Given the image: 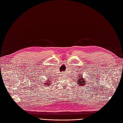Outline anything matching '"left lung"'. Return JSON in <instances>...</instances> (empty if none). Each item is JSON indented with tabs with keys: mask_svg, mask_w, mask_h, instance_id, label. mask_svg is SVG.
Segmentation results:
<instances>
[{
	"mask_svg": "<svg viewBox=\"0 0 123 123\" xmlns=\"http://www.w3.org/2000/svg\"><path fill=\"white\" fill-rule=\"evenodd\" d=\"M82 76H83L82 75H81V76H79V77H77V80L76 81L77 82L78 85L79 86H84L86 84V82L85 83L86 81L85 80V79L84 78H82Z\"/></svg>",
	"mask_w": 123,
	"mask_h": 123,
	"instance_id": "left-lung-1",
	"label": "left lung"
}]
</instances>
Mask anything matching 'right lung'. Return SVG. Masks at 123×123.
Masks as SVG:
<instances>
[{"instance_id":"right-lung-1","label":"right lung","mask_w":123,"mask_h":123,"mask_svg":"<svg viewBox=\"0 0 123 123\" xmlns=\"http://www.w3.org/2000/svg\"><path fill=\"white\" fill-rule=\"evenodd\" d=\"M50 84H51L50 80H48V82H46L44 83V84H46V85H49V86H50Z\"/></svg>"}]
</instances>
